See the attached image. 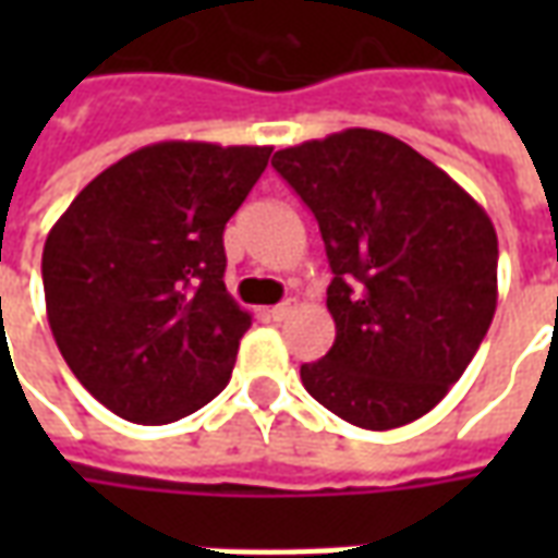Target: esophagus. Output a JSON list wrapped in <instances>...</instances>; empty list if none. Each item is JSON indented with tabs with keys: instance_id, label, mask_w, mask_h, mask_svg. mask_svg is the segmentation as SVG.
I'll list each match as a JSON object with an SVG mask.
<instances>
[{
	"instance_id": "obj_1",
	"label": "esophagus",
	"mask_w": 558,
	"mask_h": 558,
	"mask_svg": "<svg viewBox=\"0 0 558 558\" xmlns=\"http://www.w3.org/2000/svg\"><path fill=\"white\" fill-rule=\"evenodd\" d=\"M292 311H295V302L290 299V302H280V304H275V307H268V316H271L275 323H280V319H287Z\"/></svg>"
}]
</instances>
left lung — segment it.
I'll list each match as a JSON object with an SVG mask.
<instances>
[{
	"instance_id": "1",
	"label": "left lung",
	"mask_w": 558,
	"mask_h": 558,
	"mask_svg": "<svg viewBox=\"0 0 558 558\" xmlns=\"http://www.w3.org/2000/svg\"><path fill=\"white\" fill-rule=\"evenodd\" d=\"M271 167L326 242L335 347L302 364L307 395L364 430L430 412L496 314L487 211L403 140L350 128L275 151Z\"/></svg>"
}]
</instances>
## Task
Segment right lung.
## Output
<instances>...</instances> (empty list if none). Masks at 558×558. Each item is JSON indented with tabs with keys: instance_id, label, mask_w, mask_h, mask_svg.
<instances>
[{
	"instance_id": "right-lung-1",
	"label": "right lung",
	"mask_w": 558,
	"mask_h": 558,
	"mask_svg": "<svg viewBox=\"0 0 558 558\" xmlns=\"http://www.w3.org/2000/svg\"><path fill=\"white\" fill-rule=\"evenodd\" d=\"M271 146L155 143L95 175L41 256L56 347L92 398L170 424L227 388L251 314L223 287V227Z\"/></svg>"
}]
</instances>
